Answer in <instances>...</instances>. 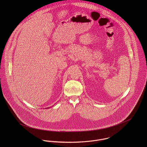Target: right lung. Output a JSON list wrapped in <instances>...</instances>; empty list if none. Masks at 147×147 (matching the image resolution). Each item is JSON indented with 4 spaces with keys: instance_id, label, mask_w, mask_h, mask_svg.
I'll list each match as a JSON object with an SVG mask.
<instances>
[{
    "instance_id": "right-lung-1",
    "label": "right lung",
    "mask_w": 147,
    "mask_h": 147,
    "mask_svg": "<svg viewBox=\"0 0 147 147\" xmlns=\"http://www.w3.org/2000/svg\"><path fill=\"white\" fill-rule=\"evenodd\" d=\"M48 108H49V107H48Z\"/></svg>"
}]
</instances>
